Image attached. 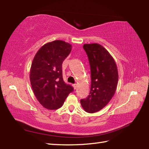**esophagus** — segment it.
<instances>
[{
	"instance_id": "1",
	"label": "esophagus",
	"mask_w": 149,
	"mask_h": 149,
	"mask_svg": "<svg viewBox=\"0 0 149 149\" xmlns=\"http://www.w3.org/2000/svg\"><path fill=\"white\" fill-rule=\"evenodd\" d=\"M72 86H73V87H74V89L75 90V89H76V88H77V85L76 84H73V85H72Z\"/></svg>"
}]
</instances>
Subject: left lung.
Instances as JSON below:
<instances>
[{"mask_svg": "<svg viewBox=\"0 0 149 149\" xmlns=\"http://www.w3.org/2000/svg\"><path fill=\"white\" fill-rule=\"evenodd\" d=\"M90 62L91 88L90 95L81 100L85 111L94 113L103 109L115 93L118 73L115 59L104 47L99 43L84 44Z\"/></svg>", "mask_w": 149, "mask_h": 149, "instance_id": "1", "label": "left lung"}]
</instances>
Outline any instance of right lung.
I'll return each instance as SVG.
<instances>
[{
    "label": "right lung",
    "mask_w": 149,
    "mask_h": 149,
    "mask_svg": "<svg viewBox=\"0 0 149 149\" xmlns=\"http://www.w3.org/2000/svg\"><path fill=\"white\" fill-rule=\"evenodd\" d=\"M72 45L55 40L43 45L34 56L30 70V81L34 95L45 108L61 107L74 90L63 79L62 64L72 50Z\"/></svg>",
    "instance_id": "add662e5"
}]
</instances>
